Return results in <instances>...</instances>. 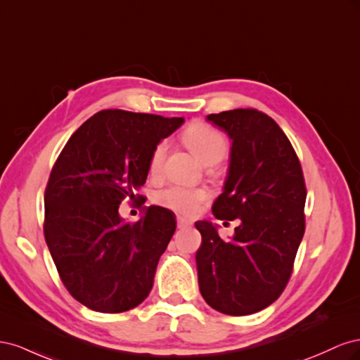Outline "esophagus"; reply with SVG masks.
<instances>
[{"label":"esophagus","instance_id":"34e87169","mask_svg":"<svg viewBox=\"0 0 360 360\" xmlns=\"http://www.w3.org/2000/svg\"><path fill=\"white\" fill-rule=\"evenodd\" d=\"M191 225V222L189 221H186L184 219V217H177V228H186V226H189Z\"/></svg>","mask_w":360,"mask_h":360}]
</instances>
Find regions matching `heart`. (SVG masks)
Here are the masks:
<instances>
[{
  "label": "heart",
  "instance_id": "heart-1",
  "mask_svg": "<svg viewBox=\"0 0 360 360\" xmlns=\"http://www.w3.org/2000/svg\"><path fill=\"white\" fill-rule=\"evenodd\" d=\"M183 143L205 165H214V163L222 160L228 150L226 138L219 130L205 124H195L184 130ZM165 151L167 144L162 141L151 153L150 171L153 174L160 171ZM209 200L210 191L207 188H191L181 186V184H171V186H167L155 195V201L159 205L183 216H193L200 210V207Z\"/></svg>",
  "mask_w": 360,
  "mask_h": 360
}]
</instances>
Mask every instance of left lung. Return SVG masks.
<instances>
[{
    "label": "left lung",
    "instance_id": "1",
    "mask_svg": "<svg viewBox=\"0 0 360 360\" xmlns=\"http://www.w3.org/2000/svg\"><path fill=\"white\" fill-rule=\"evenodd\" d=\"M207 120L233 141L224 192L212 212L240 225L225 242L212 222H195L202 237L198 284L213 309L238 317L267 308L287 287L304 233L307 186L296 151L274 118L246 108Z\"/></svg>",
    "mask_w": 360,
    "mask_h": 360
}]
</instances>
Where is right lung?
<instances>
[{
  "label": "right lung",
  "instance_id": "1",
  "mask_svg": "<svg viewBox=\"0 0 360 360\" xmlns=\"http://www.w3.org/2000/svg\"><path fill=\"white\" fill-rule=\"evenodd\" d=\"M180 117L105 110L76 130L53 163L45 191L43 233L64 287L84 307L118 314L148 296L160 255L176 231V214L150 205L135 224L118 205L148 176L159 141Z\"/></svg>",
  "mask_w": 360,
  "mask_h": 360
}]
</instances>
